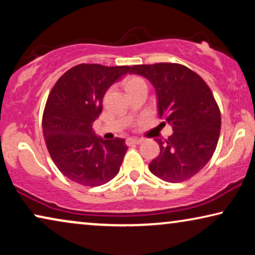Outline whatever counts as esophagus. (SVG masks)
<instances>
[{
    "label": "esophagus",
    "instance_id": "obj_1",
    "mask_svg": "<svg viewBox=\"0 0 255 255\" xmlns=\"http://www.w3.org/2000/svg\"><path fill=\"white\" fill-rule=\"evenodd\" d=\"M142 141V139H138V138H128L127 139V145L128 146H131V145H137V144H140Z\"/></svg>",
    "mask_w": 255,
    "mask_h": 255
}]
</instances>
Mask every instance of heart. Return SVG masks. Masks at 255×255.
<instances>
[{
	"label": "heart",
	"mask_w": 255,
	"mask_h": 255,
	"mask_svg": "<svg viewBox=\"0 0 255 255\" xmlns=\"http://www.w3.org/2000/svg\"><path fill=\"white\" fill-rule=\"evenodd\" d=\"M140 87H147L146 81L142 78H140V76L133 75L125 80V90H127L128 94L132 93L135 89L140 88Z\"/></svg>",
	"instance_id": "obj_1"
}]
</instances>
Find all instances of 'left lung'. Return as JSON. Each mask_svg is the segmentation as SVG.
I'll return each mask as SVG.
<instances>
[{
  "label": "left lung",
  "mask_w": 255,
  "mask_h": 255,
  "mask_svg": "<svg viewBox=\"0 0 255 255\" xmlns=\"http://www.w3.org/2000/svg\"><path fill=\"white\" fill-rule=\"evenodd\" d=\"M131 72L153 83L159 116L174 131L165 141L156 139L160 154L149 170L172 183L196 175L211 159L221 133V111L211 89L197 73L180 64L134 65Z\"/></svg>",
  "instance_id": "left-lung-1"
}]
</instances>
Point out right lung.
Returning a JSON list of instances; mask_svg holds the SVG:
<instances>
[{"label":"right lung","instance_id":"add662e5","mask_svg":"<svg viewBox=\"0 0 255 255\" xmlns=\"http://www.w3.org/2000/svg\"><path fill=\"white\" fill-rule=\"evenodd\" d=\"M130 66L80 64L64 73L48 94L43 134L58 169L73 182L96 187L117 175L128 151L124 139L97 138L93 123L102 113L103 96Z\"/></svg>","mask_w":255,"mask_h":255}]
</instances>
